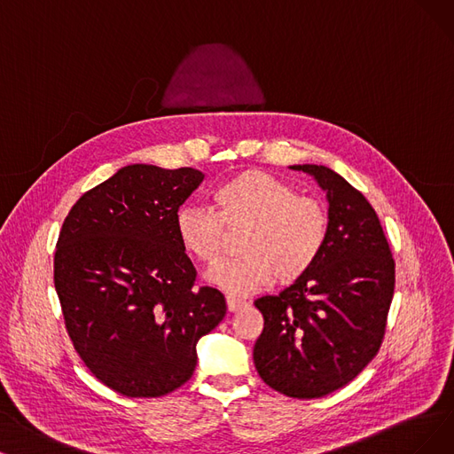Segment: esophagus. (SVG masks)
<instances>
[{
	"label": "esophagus",
	"mask_w": 454,
	"mask_h": 454,
	"mask_svg": "<svg viewBox=\"0 0 454 454\" xmlns=\"http://www.w3.org/2000/svg\"><path fill=\"white\" fill-rule=\"evenodd\" d=\"M246 305V301L244 300H240V298H237V296H227V307H229V311H239V309H242V307Z\"/></svg>",
	"instance_id": "34e87169"
}]
</instances>
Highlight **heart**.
I'll return each instance as SVG.
<instances>
[{
  "label": "heart",
  "mask_w": 454,
  "mask_h": 454,
  "mask_svg": "<svg viewBox=\"0 0 454 454\" xmlns=\"http://www.w3.org/2000/svg\"><path fill=\"white\" fill-rule=\"evenodd\" d=\"M214 210L183 205L175 232L183 249L199 262L222 255L225 229L244 227L242 255L214 264L207 279L229 294L255 293L270 281L294 283L322 257L330 237V214L322 201L298 192L261 169L234 173L212 192Z\"/></svg>",
  "instance_id": "heart-1"
}]
</instances>
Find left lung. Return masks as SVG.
Wrapping results in <instances>:
<instances>
[{"label":"left lung","mask_w":454,"mask_h":454,"mask_svg":"<svg viewBox=\"0 0 454 454\" xmlns=\"http://www.w3.org/2000/svg\"><path fill=\"white\" fill-rule=\"evenodd\" d=\"M311 175L328 197L330 237L318 262L255 307L264 328L253 361L264 384L293 398L347 386L378 354L395 290V261L371 203L325 166Z\"/></svg>","instance_id":"obj_1"}]
</instances>
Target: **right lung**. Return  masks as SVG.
<instances>
[{
	"label": "right lung",
	"mask_w": 454,
	"mask_h": 454,
	"mask_svg": "<svg viewBox=\"0 0 454 454\" xmlns=\"http://www.w3.org/2000/svg\"><path fill=\"white\" fill-rule=\"evenodd\" d=\"M205 175L134 164L85 192L65 217L53 285L85 367L124 396H161L192 378L197 340L227 313L195 288L175 214Z\"/></svg>",
	"instance_id": "obj_1"
}]
</instances>
